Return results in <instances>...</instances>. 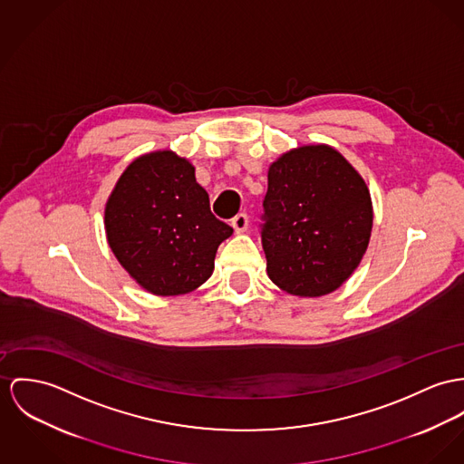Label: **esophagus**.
<instances>
[{
    "mask_svg": "<svg viewBox=\"0 0 464 464\" xmlns=\"http://www.w3.org/2000/svg\"><path fill=\"white\" fill-rule=\"evenodd\" d=\"M231 226L235 229V233H244L249 227V217L247 214H238L237 217H233Z\"/></svg>",
    "mask_w": 464,
    "mask_h": 464,
    "instance_id": "obj_1",
    "label": "esophagus"
}]
</instances>
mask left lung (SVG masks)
Returning a JSON list of instances; mask_svg holds the SVG:
<instances>
[{
    "label": "left lung",
    "mask_w": 464,
    "mask_h": 464,
    "mask_svg": "<svg viewBox=\"0 0 464 464\" xmlns=\"http://www.w3.org/2000/svg\"><path fill=\"white\" fill-rule=\"evenodd\" d=\"M261 220L272 283L289 295L321 296L355 272L367 249L371 194L337 150L300 146L270 166Z\"/></svg>",
    "instance_id": "1"
}]
</instances>
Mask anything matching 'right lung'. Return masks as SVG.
<instances>
[{
	"mask_svg": "<svg viewBox=\"0 0 464 464\" xmlns=\"http://www.w3.org/2000/svg\"><path fill=\"white\" fill-rule=\"evenodd\" d=\"M109 247L121 266L160 296L188 293L214 272L233 227L210 210L188 160L169 150L136 159L106 205Z\"/></svg>",
	"mask_w": 464,
	"mask_h": 464,
	"instance_id": "obj_1",
	"label": "right lung"
}]
</instances>
